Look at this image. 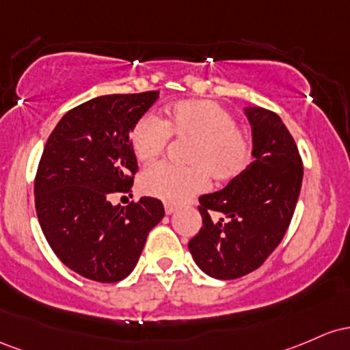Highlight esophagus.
Instances as JSON below:
<instances>
[{
  "label": "esophagus",
  "mask_w": 350,
  "mask_h": 350,
  "mask_svg": "<svg viewBox=\"0 0 350 350\" xmlns=\"http://www.w3.org/2000/svg\"><path fill=\"white\" fill-rule=\"evenodd\" d=\"M176 211V206L175 205H170V203H165V213L167 215H172Z\"/></svg>",
  "instance_id": "esophagus-1"
}]
</instances>
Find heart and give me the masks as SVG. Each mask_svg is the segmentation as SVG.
<instances>
[{"label": "heart", "mask_w": 350, "mask_h": 350, "mask_svg": "<svg viewBox=\"0 0 350 350\" xmlns=\"http://www.w3.org/2000/svg\"><path fill=\"white\" fill-rule=\"evenodd\" d=\"M168 137L191 140L188 167L155 163L140 176L145 195L167 203H185L208 185V175L217 183L234 180L251 162L250 133L234 124L233 116L215 100L187 99L168 105L162 120L144 116L131 132V147L140 162H154L162 155Z\"/></svg>", "instance_id": "1"}]
</instances>
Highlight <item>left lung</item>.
Segmentation results:
<instances>
[{
	"mask_svg": "<svg viewBox=\"0 0 350 350\" xmlns=\"http://www.w3.org/2000/svg\"><path fill=\"white\" fill-rule=\"evenodd\" d=\"M253 137V162L223 190L200 196L203 226L188 241L198 268L217 280L258 269L291 223L302 183L296 142L280 116L245 107Z\"/></svg>",
	"mask_w": 350,
	"mask_h": 350,
	"instance_id": "8db88e82",
	"label": "left lung"
}]
</instances>
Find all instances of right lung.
I'll return each instance as SVG.
<instances>
[{
	"mask_svg": "<svg viewBox=\"0 0 350 350\" xmlns=\"http://www.w3.org/2000/svg\"><path fill=\"white\" fill-rule=\"evenodd\" d=\"M157 99V90L94 97L66 113L44 145L34 182L39 225L59 260L88 280L127 278L165 215L152 196L111 203L132 187L131 132Z\"/></svg>",
	"mask_w": 350,
	"mask_h": 350,
	"instance_id": "right-lung-1",
	"label": "right lung"
}]
</instances>
